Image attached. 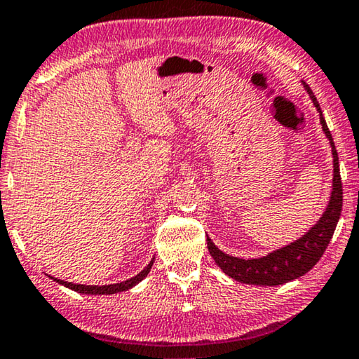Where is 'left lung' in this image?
Masks as SVG:
<instances>
[{"instance_id": "8db88e82", "label": "left lung", "mask_w": 359, "mask_h": 359, "mask_svg": "<svg viewBox=\"0 0 359 359\" xmlns=\"http://www.w3.org/2000/svg\"><path fill=\"white\" fill-rule=\"evenodd\" d=\"M306 92L309 93L316 110L319 111V121L322 124V131L329 139L332 147V157H334V178H332V191L330 199L322 217L303 236L298 240L287 244V246L266 254V256L257 259H241L230 256L218 249L214 241L207 236V248H209L210 256L228 277L236 280V282L246 285H262V287H277L292 282L294 278L303 277L308 273L316 264L319 262L322 254L329 246L334 236L335 226L340 220L341 204H344V189H341V178L339 168V154L335 150L334 139L327 128V123L322 116L319 102L316 100L313 90L309 86L303 82Z\"/></svg>"}]
</instances>
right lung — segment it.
I'll return each mask as SVG.
<instances>
[{
  "instance_id": "add662e5",
  "label": "right lung",
  "mask_w": 359,
  "mask_h": 359,
  "mask_svg": "<svg viewBox=\"0 0 359 359\" xmlns=\"http://www.w3.org/2000/svg\"><path fill=\"white\" fill-rule=\"evenodd\" d=\"M154 261L155 257H152V261L147 264V267L144 270H141L136 277L129 278V280H124V282H119V283H111V285H79V283H71V282H65V280H60V278H55V277H50L53 278L56 283L63 285V287L69 288V290H74L77 293H82V294H115L119 292H126V290H131L133 287H136L139 282H142V280L147 277L150 269L154 266Z\"/></svg>"
}]
</instances>
